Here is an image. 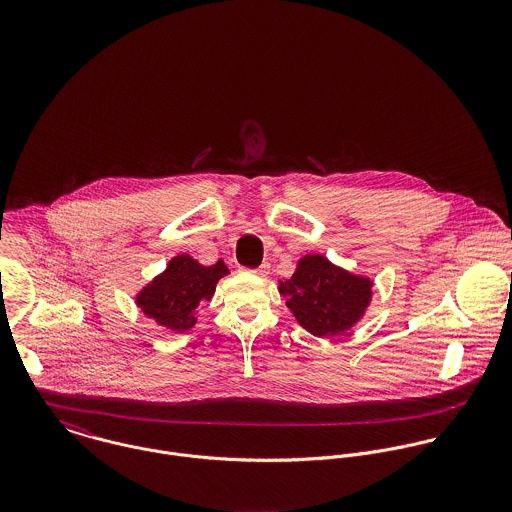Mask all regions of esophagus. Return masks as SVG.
<instances>
[{"mask_svg": "<svg viewBox=\"0 0 512 512\" xmlns=\"http://www.w3.org/2000/svg\"><path fill=\"white\" fill-rule=\"evenodd\" d=\"M248 272L254 274V276H266V274H268V264H262V266H258V268H250Z\"/></svg>", "mask_w": 512, "mask_h": 512, "instance_id": "1", "label": "esophagus"}]
</instances>
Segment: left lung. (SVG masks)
I'll list each match as a JSON object with an SVG mask.
<instances>
[{"label":"left lung","instance_id":"obj_1","mask_svg":"<svg viewBox=\"0 0 512 512\" xmlns=\"http://www.w3.org/2000/svg\"><path fill=\"white\" fill-rule=\"evenodd\" d=\"M278 290L288 297L286 305L305 331L315 337H333L365 315L372 282L331 264L321 254H307Z\"/></svg>","mask_w":512,"mask_h":512}]
</instances>
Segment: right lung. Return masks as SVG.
<instances>
[{
    "instance_id": "add662e5",
    "label": "right lung",
    "mask_w": 512,
    "mask_h": 512,
    "mask_svg": "<svg viewBox=\"0 0 512 512\" xmlns=\"http://www.w3.org/2000/svg\"><path fill=\"white\" fill-rule=\"evenodd\" d=\"M226 274L228 268L222 260L203 266L189 254H179L136 295V303L157 325L185 333L197 323L199 305L211 301L217 282Z\"/></svg>"
}]
</instances>
